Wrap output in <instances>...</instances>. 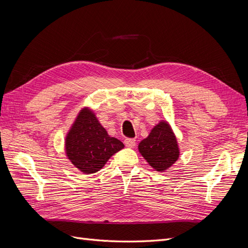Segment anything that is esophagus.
<instances>
[{
    "mask_svg": "<svg viewBox=\"0 0 248 248\" xmlns=\"http://www.w3.org/2000/svg\"><path fill=\"white\" fill-rule=\"evenodd\" d=\"M135 144H136V140L135 139H133V138H125L124 139V145L126 147L132 148V147L135 146Z\"/></svg>",
    "mask_w": 248,
    "mask_h": 248,
    "instance_id": "1",
    "label": "esophagus"
}]
</instances>
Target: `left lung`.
Instances as JSON below:
<instances>
[{"label": "left lung", "instance_id": "left-lung-1", "mask_svg": "<svg viewBox=\"0 0 248 248\" xmlns=\"http://www.w3.org/2000/svg\"><path fill=\"white\" fill-rule=\"evenodd\" d=\"M138 149L147 163L158 172L167 170L179 157L176 137L166 122L157 124L148 137L139 143Z\"/></svg>", "mask_w": 248, "mask_h": 248}]
</instances>
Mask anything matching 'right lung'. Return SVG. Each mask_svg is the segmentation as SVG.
Here are the masks:
<instances>
[{
	"label": "right lung",
	"mask_w": 248,
	"mask_h": 248,
	"mask_svg": "<svg viewBox=\"0 0 248 248\" xmlns=\"http://www.w3.org/2000/svg\"><path fill=\"white\" fill-rule=\"evenodd\" d=\"M124 147V143L110 137L93 111L79 112L66 137V154L77 169L85 174L101 170L108 159Z\"/></svg>",
	"instance_id": "1"
}]
</instances>
